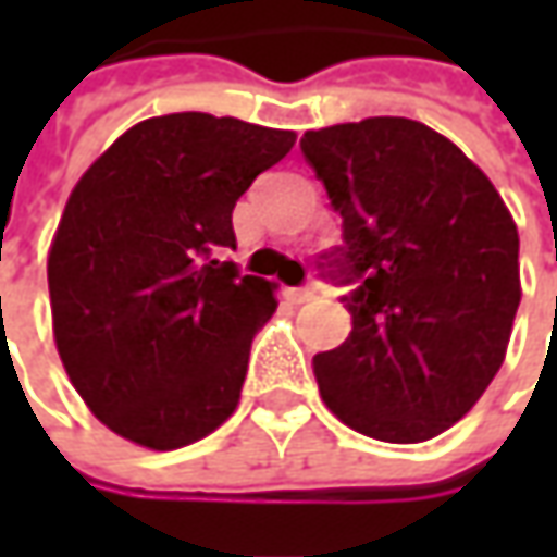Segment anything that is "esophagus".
I'll use <instances>...</instances> for the list:
<instances>
[{"label": "esophagus", "instance_id": "obj_1", "mask_svg": "<svg viewBox=\"0 0 557 557\" xmlns=\"http://www.w3.org/2000/svg\"><path fill=\"white\" fill-rule=\"evenodd\" d=\"M285 294H288L290 304H307V300H312V297H315V290L312 288H288Z\"/></svg>", "mask_w": 557, "mask_h": 557}]
</instances>
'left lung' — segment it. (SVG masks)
<instances>
[{"label": "left lung", "instance_id": "left-lung-1", "mask_svg": "<svg viewBox=\"0 0 557 557\" xmlns=\"http://www.w3.org/2000/svg\"><path fill=\"white\" fill-rule=\"evenodd\" d=\"M304 158L344 220L322 275L350 337L312 359L325 406L384 443L453 428L490 387L521 304L518 225L461 148L406 117L310 129Z\"/></svg>", "mask_w": 557, "mask_h": 557}]
</instances>
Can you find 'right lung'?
<instances>
[{
	"label": "right lung",
	"mask_w": 557,
	"mask_h": 557,
	"mask_svg": "<svg viewBox=\"0 0 557 557\" xmlns=\"http://www.w3.org/2000/svg\"><path fill=\"white\" fill-rule=\"evenodd\" d=\"M294 139L198 111L141 120L71 191L49 250L54 344L120 437L166 453L235 412L275 285L223 250L235 201Z\"/></svg>",
	"instance_id": "obj_1"
}]
</instances>
